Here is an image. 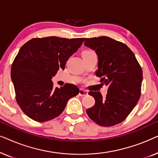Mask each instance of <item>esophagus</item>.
I'll use <instances>...</instances> for the list:
<instances>
[{"label":"esophagus","instance_id":"34e87169","mask_svg":"<svg viewBox=\"0 0 158 158\" xmlns=\"http://www.w3.org/2000/svg\"><path fill=\"white\" fill-rule=\"evenodd\" d=\"M79 95L81 96H87V95H88V91H87V90H83V89H80V90H79Z\"/></svg>","mask_w":158,"mask_h":158}]
</instances>
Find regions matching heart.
<instances>
[{
	"mask_svg": "<svg viewBox=\"0 0 158 158\" xmlns=\"http://www.w3.org/2000/svg\"><path fill=\"white\" fill-rule=\"evenodd\" d=\"M91 53H94V52L92 50H85L83 52V56L85 55H89V54H91Z\"/></svg>",
	"mask_w": 158,
	"mask_h": 158,
	"instance_id": "1",
	"label": "heart"
}]
</instances>
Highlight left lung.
Wrapping results in <instances>:
<instances>
[{
  "label": "left lung",
  "mask_w": 158,
  "mask_h": 158,
  "mask_svg": "<svg viewBox=\"0 0 158 158\" xmlns=\"http://www.w3.org/2000/svg\"><path fill=\"white\" fill-rule=\"evenodd\" d=\"M84 45L96 52L98 62L96 75L101 83L109 86L105 98L100 92H89L95 105L86 113L100 126L119 124L126 119L141 96V66L126 44L108 36L88 38Z\"/></svg>",
  "instance_id": "1"
}]
</instances>
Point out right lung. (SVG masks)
<instances>
[{
	"label": "right lung",
	"mask_w": 158,
	"mask_h": 158,
	"mask_svg": "<svg viewBox=\"0 0 158 158\" xmlns=\"http://www.w3.org/2000/svg\"><path fill=\"white\" fill-rule=\"evenodd\" d=\"M85 38H34L21 47L12 63L10 76L16 100L26 115L44 122L57 117L69 99L79 94L76 85L54 88L52 77L64 69L69 57Z\"/></svg>",
	"instance_id": "1"
}]
</instances>
